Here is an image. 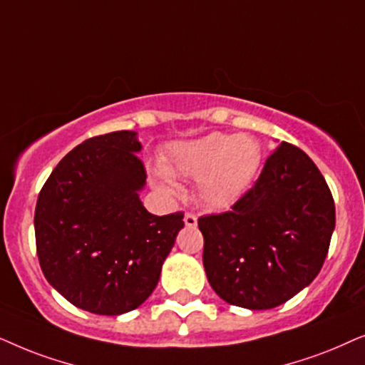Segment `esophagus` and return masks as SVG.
Listing matches in <instances>:
<instances>
[{
  "label": "esophagus",
  "instance_id": "esophagus-1",
  "mask_svg": "<svg viewBox=\"0 0 365 365\" xmlns=\"http://www.w3.org/2000/svg\"><path fill=\"white\" fill-rule=\"evenodd\" d=\"M183 222H185L187 227H197V217L193 215V213H185V217H183Z\"/></svg>",
  "mask_w": 365,
  "mask_h": 365
}]
</instances>
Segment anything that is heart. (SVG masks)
<instances>
[{"label": "heart", "mask_w": 365, "mask_h": 365, "mask_svg": "<svg viewBox=\"0 0 365 365\" xmlns=\"http://www.w3.org/2000/svg\"><path fill=\"white\" fill-rule=\"evenodd\" d=\"M260 145L249 135L208 133L187 142H175L163 155L162 167L152 170L153 187L167 197H177L180 188L172 175L197 180V195L203 205L225 210L249 190L259 172Z\"/></svg>", "instance_id": "heart-1"}]
</instances>
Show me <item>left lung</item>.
<instances>
[{"label":"left lung","mask_w":365,"mask_h":365,"mask_svg":"<svg viewBox=\"0 0 365 365\" xmlns=\"http://www.w3.org/2000/svg\"><path fill=\"white\" fill-rule=\"evenodd\" d=\"M208 284L225 302L267 310L322 269L335 228L334 198L302 150L282 142L230 212L198 218Z\"/></svg>","instance_id":"8db88e82"}]
</instances>
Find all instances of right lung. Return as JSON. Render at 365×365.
<instances>
[{"mask_svg":"<svg viewBox=\"0 0 365 365\" xmlns=\"http://www.w3.org/2000/svg\"><path fill=\"white\" fill-rule=\"evenodd\" d=\"M137 132L73 148L43 185L35 210L43 274L75 307L98 315L137 309L157 287L183 213L153 215L140 192L147 173Z\"/></svg>","mask_w":365,"mask_h":365,"instance_id":"obj_1","label":"right lung"}]
</instances>
